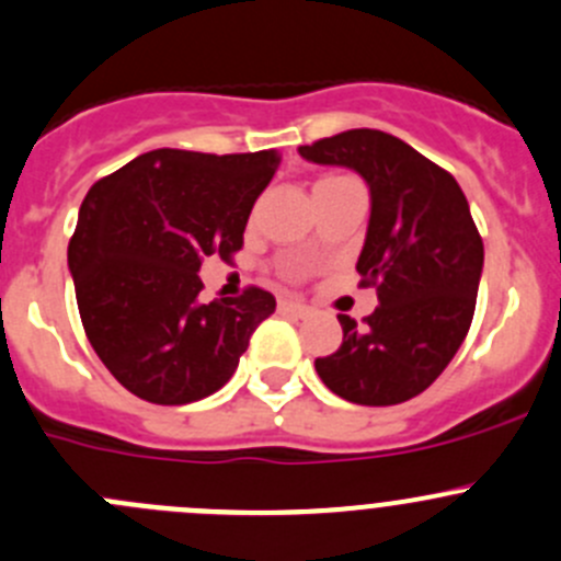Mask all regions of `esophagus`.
<instances>
[{
    "label": "esophagus",
    "mask_w": 561,
    "mask_h": 561,
    "mask_svg": "<svg viewBox=\"0 0 561 561\" xmlns=\"http://www.w3.org/2000/svg\"><path fill=\"white\" fill-rule=\"evenodd\" d=\"M282 312H290L296 314V318H304V314H309V307L304 301H293V298H285V301L279 304Z\"/></svg>",
    "instance_id": "obj_1"
}]
</instances>
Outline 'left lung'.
<instances>
[{"instance_id":"left-lung-1","label":"left lung","mask_w":561,"mask_h":561,"mask_svg":"<svg viewBox=\"0 0 561 561\" xmlns=\"http://www.w3.org/2000/svg\"><path fill=\"white\" fill-rule=\"evenodd\" d=\"M312 164L347 167L369 186V225L356 271L378 307L356 323L340 314L342 345L314 358L320 380L356 405L422 394L469 334L482 276V238L458 181L375 128L301 145Z\"/></svg>"}]
</instances>
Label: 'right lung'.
Instances as JSON below:
<instances>
[{"instance_id": "right-lung-1", "label": "right lung", "mask_w": 561, "mask_h": 561, "mask_svg": "<svg viewBox=\"0 0 561 561\" xmlns=\"http://www.w3.org/2000/svg\"><path fill=\"white\" fill-rule=\"evenodd\" d=\"M276 150H150L87 192L68 243L81 325L108 373L142 400L186 405L232 378L276 298L260 287L203 304L199 265L243 247Z\"/></svg>"}]
</instances>
